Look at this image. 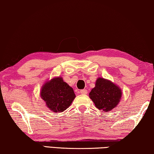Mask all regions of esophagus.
I'll list each match as a JSON object with an SVG mask.
<instances>
[{
  "label": "esophagus",
  "mask_w": 154,
  "mask_h": 154,
  "mask_svg": "<svg viewBox=\"0 0 154 154\" xmlns=\"http://www.w3.org/2000/svg\"><path fill=\"white\" fill-rule=\"evenodd\" d=\"M87 90L86 89H82L80 91V94H83V95H85V94H87Z\"/></svg>",
  "instance_id": "obj_1"
}]
</instances>
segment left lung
I'll return each mask as SVG.
<instances>
[{"mask_svg": "<svg viewBox=\"0 0 154 154\" xmlns=\"http://www.w3.org/2000/svg\"><path fill=\"white\" fill-rule=\"evenodd\" d=\"M121 89L113 82L99 77L96 86L89 93V97L96 107L103 112H109L116 107L121 98Z\"/></svg>", "mask_w": 154, "mask_h": 154, "instance_id": "left-lung-1", "label": "left lung"}]
</instances>
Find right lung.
Returning <instances> with one entry per match:
<instances>
[{
  "label": "right lung",
  "instance_id": "obj_1",
  "mask_svg": "<svg viewBox=\"0 0 154 154\" xmlns=\"http://www.w3.org/2000/svg\"><path fill=\"white\" fill-rule=\"evenodd\" d=\"M40 96L49 109L62 112L70 107L76 96L72 88L58 77L45 82L41 88Z\"/></svg>",
  "mask_w": 154,
  "mask_h": 154
}]
</instances>
